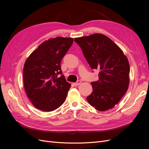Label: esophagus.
Segmentation results:
<instances>
[{"label": "esophagus", "instance_id": "esophagus-1", "mask_svg": "<svg viewBox=\"0 0 149 149\" xmlns=\"http://www.w3.org/2000/svg\"><path fill=\"white\" fill-rule=\"evenodd\" d=\"M81 82L80 81H78L77 82L74 83V86H79V85L81 84Z\"/></svg>", "mask_w": 149, "mask_h": 149}]
</instances>
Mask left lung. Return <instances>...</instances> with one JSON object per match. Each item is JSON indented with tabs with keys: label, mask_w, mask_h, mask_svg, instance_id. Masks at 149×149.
<instances>
[{
	"label": "left lung",
	"mask_w": 149,
	"mask_h": 149,
	"mask_svg": "<svg viewBox=\"0 0 149 149\" xmlns=\"http://www.w3.org/2000/svg\"><path fill=\"white\" fill-rule=\"evenodd\" d=\"M92 69L100 70L93 92L86 99L97 111L113 108L127 92L130 66L123 50L107 36L94 33L74 38Z\"/></svg>",
	"instance_id": "left-lung-1"
}]
</instances>
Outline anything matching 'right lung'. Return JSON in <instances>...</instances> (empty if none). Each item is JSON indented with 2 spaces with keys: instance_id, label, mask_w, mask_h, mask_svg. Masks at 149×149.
Returning <instances> with one entry per match:
<instances>
[{
  "instance_id": "1",
  "label": "right lung",
  "mask_w": 149,
  "mask_h": 149,
  "mask_svg": "<svg viewBox=\"0 0 149 149\" xmlns=\"http://www.w3.org/2000/svg\"><path fill=\"white\" fill-rule=\"evenodd\" d=\"M73 43L72 38L58 37L41 43L26 60L23 80L25 91L37 109L53 111L65 102L71 84L61 74L60 63Z\"/></svg>"
}]
</instances>
